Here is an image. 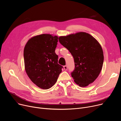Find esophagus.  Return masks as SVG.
<instances>
[{
	"label": "esophagus",
	"mask_w": 121,
	"mask_h": 121,
	"mask_svg": "<svg viewBox=\"0 0 121 121\" xmlns=\"http://www.w3.org/2000/svg\"><path fill=\"white\" fill-rule=\"evenodd\" d=\"M64 69H65V71L67 70V69H68V67H67V66H64Z\"/></svg>",
	"instance_id": "obj_1"
}]
</instances>
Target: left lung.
Returning a JSON list of instances; mask_svg holds the SVG:
<instances>
[{
	"label": "left lung",
	"instance_id": "obj_1",
	"mask_svg": "<svg viewBox=\"0 0 121 121\" xmlns=\"http://www.w3.org/2000/svg\"><path fill=\"white\" fill-rule=\"evenodd\" d=\"M59 41L74 58L75 68L71 75L75 83L83 87L93 83L100 73L104 60L103 49L97 40L80 32L60 36Z\"/></svg>",
	"mask_w": 121,
	"mask_h": 121
}]
</instances>
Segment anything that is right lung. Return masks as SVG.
<instances>
[{
    "instance_id": "obj_1",
    "label": "right lung",
    "mask_w": 121,
    "mask_h": 121,
    "mask_svg": "<svg viewBox=\"0 0 121 121\" xmlns=\"http://www.w3.org/2000/svg\"><path fill=\"white\" fill-rule=\"evenodd\" d=\"M58 38L48 34L37 35L29 39L24 48L25 70L30 80L43 89L55 84L63 68L58 64L55 52Z\"/></svg>"
}]
</instances>
